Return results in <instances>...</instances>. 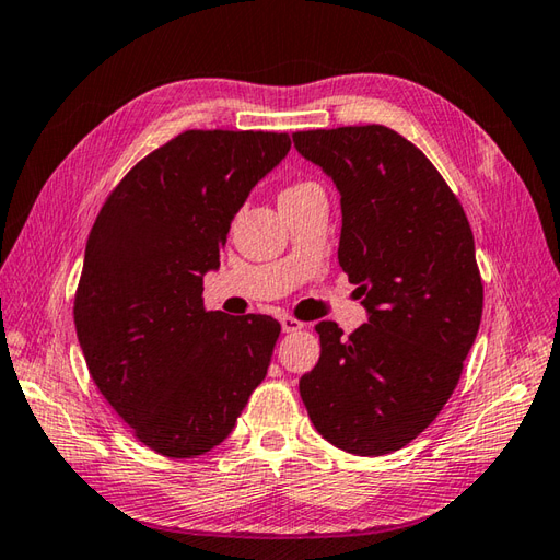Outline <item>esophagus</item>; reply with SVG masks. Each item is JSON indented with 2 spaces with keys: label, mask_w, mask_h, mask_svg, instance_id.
<instances>
[{
  "label": "esophagus",
  "mask_w": 560,
  "mask_h": 560,
  "mask_svg": "<svg viewBox=\"0 0 560 560\" xmlns=\"http://www.w3.org/2000/svg\"><path fill=\"white\" fill-rule=\"evenodd\" d=\"M305 325L301 323V319H295V317H291V315H283L281 317V329L283 331H287V335H289V331H301Z\"/></svg>",
  "instance_id": "1"
}]
</instances>
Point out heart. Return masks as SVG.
<instances>
[{"label": "heart", "instance_id": "obj_1", "mask_svg": "<svg viewBox=\"0 0 560 560\" xmlns=\"http://www.w3.org/2000/svg\"><path fill=\"white\" fill-rule=\"evenodd\" d=\"M305 187H311V183H301V185H291L289 189H283V192H295V189H305Z\"/></svg>", "mask_w": 560, "mask_h": 560}]
</instances>
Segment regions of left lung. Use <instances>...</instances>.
Wrapping results in <instances>:
<instances>
[{
  "mask_svg": "<svg viewBox=\"0 0 560 560\" xmlns=\"http://www.w3.org/2000/svg\"><path fill=\"white\" fill-rule=\"evenodd\" d=\"M341 195L339 265L368 323H319L301 377L317 433L351 455L395 452L433 423L481 325L483 287L457 197L409 139L383 125L295 132Z\"/></svg>",
  "mask_w": 560,
  "mask_h": 560,
  "instance_id": "8db88e82",
  "label": "left lung"
}]
</instances>
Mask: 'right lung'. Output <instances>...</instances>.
I'll use <instances>...</instances> for the list:
<instances>
[{"label": "right lung", "mask_w": 560, "mask_h": 560, "mask_svg": "<svg viewBox=\"0 0 560 560\" xmlns=\"http://www.w3.org/2000/svg\"><path fill=\"white\" fill-rule=\"evenodd\" d=\"M289 135L189 129L141 159L93 223L74 325L93 383L165 457L223 443L265 380L281 325L205 311L231 221Z\"/></svg>", "instance_id": "add662e5"}]
</instances>
